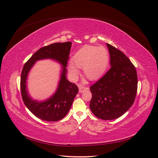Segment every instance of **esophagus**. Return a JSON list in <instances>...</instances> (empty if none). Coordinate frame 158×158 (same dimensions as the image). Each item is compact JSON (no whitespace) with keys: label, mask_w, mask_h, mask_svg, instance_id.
<instances>
[{"label":"esophagus","mask_w":158,"mask_h":158,"mask_svg":"<svg viewBox=\"0 0 158 158\" xmlns=\"http://www.w3.org/2000/svg\"><path fill=\"white\" fill-rule=\"evenodd\" d=\"M88 89L86 88V87L84 86H82V85H79V92L80 93L81 92H83L84 91H85L86 90H87Z\"/></svg>","instance_id":"obj_1"}]
</instances>
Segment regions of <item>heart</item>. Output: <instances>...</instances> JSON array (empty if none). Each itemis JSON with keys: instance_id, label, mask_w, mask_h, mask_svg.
<instances>
[{"instance_id": "obj_1", "label": "heart", "mask_w": 158, "mask_h": 158, "mask_svg": "<svg viewBox=\"0 0 158 158\" xmlns=\"http://www.w3.org/2000/svg\"><path fill=\"white\" fill-rule=\"evenodd\" d=\"M109 55L104 47L84 45L73 55L68 67L72 77H76L78 69H83L85 77L90 81L100 78L107 68Z\"/></svg>"}]
</instances>
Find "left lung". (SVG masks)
Returning <instances> with one entry per match:
<instances>
[{"mask_svg": "<svg viewBox=\"0 0 158 158\" xmlns=\"http://www.w3.org/2000/svg\"><path fill=\"white\" fill-rule=\"evenodd\" d=\"M110 68L90 87V108L96 117L113 120L124 114L135 101L137 74L135 66L123 52L107 44Z\"/></svg>", "mask_w": 158, "mask_h": 158, "instance_id": "8db88e82", "label": "left lung"}]
</instances>
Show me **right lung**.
Instances as JSON below:
<instances>
[{"mask_svg":"<svg viewBox=\"0 0 158 158\" xmlns=\"http://www.w3.org/2000/svg\"><path fill=\"white\" fill-rule=\"evenodd\" d=\"M71 45L72 42H67L44 46L35 52L23 68L20 81L23 101L31 112L41 120L55 122L62 119L68 114L79 91L77 86L69 82L66 77V67L69 57ZM44 58H52L59 61L63 66V73L56 94L47 101L38 102L32 101L27 94L26 79L29 70L34 62Z\"/></svg>","mask_w":158,"mask_h":158,"instance_id":"right-lung-1","label":"right lung"}]
</instances>
